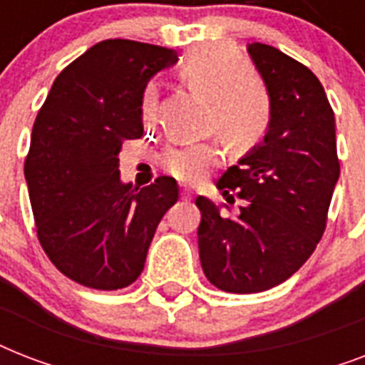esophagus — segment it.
<instances>
[{
    "label": "esophagus",
    "mask_w": 365,
    "mask_h": 365,
    "mask_svg": "<svg viewBox=\"0 0 365 365\" xmlns=\"http://www.w3.org/2000/svg\"><path fill=\"white\" fill-rule=\"evenodd\" d=\"M193 199V191L189 187H183L182 189V200H191Z\"/></svg>",
    "instance_id": "1"
}]
</instances>
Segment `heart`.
Returning <instances> with one entry per match:
<instances>
[{"label": "heart", "mask_w": 365, "mask_h": 365, "mask_svg": "<svg viewBox=\"0 0 365 365\" xmlns=\"http://www.w3.org/2000/svg\"><path fill=\"white\" fill-rule=\"evenodd\" d=\"M237 48L212 43L189 54L180 66V77L193 93L210 98L212 123L231 145L244 148L257 142L269 125V104L259 85L240 73ZM153 98L145 93L142 115L149 119ZM220 157L217 142L172 145L163 153L165 170L182 182H195Z\"/></svg>", "instance_id": "obj_1"}]
</instances>
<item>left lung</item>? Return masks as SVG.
Wrapping results in <instances>:
<instances>
[{
    "mask_svg": "<svg viewBox=\"0 0 365 365\" xmlns=\"http://www.w3.org/2000/svg\"><path fill=\"white\" fill-rule=\"evenodd\" d=\"M271 100L259 145L217 180L237 217L197 197L199 257L206 278L229 294H257L288 280L317 248L339 180L334 110L322 83L282 51L250 43Z\"/></svg>",
    "mask_w": 365,
    "mask_h": 365,
    "instance_id": "1",
    "label": "left lung"
}]
</instances>
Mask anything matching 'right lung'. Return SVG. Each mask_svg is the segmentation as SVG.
I'll return each instance as SVG.
<instances>
[{"instance_id": "1", "label": "right lung", "mask_w": 365, "mask_h": 365, "mask_svg": "<svg viewBox=\"0 0 365 365\" xmlns=\"http://www.w3.org/2000/svg\"><path fill=\"white\" fill-rule=\"evenodd\" d=\"M176 60L159 45L100 41L60 71L37 113L24 160L37 239L73 282L108 292L130 286L176 205L174 178L142 189L119 178L123 142L143 134L149 77Z\"/></svg>"}]
</instances>
